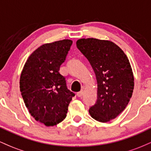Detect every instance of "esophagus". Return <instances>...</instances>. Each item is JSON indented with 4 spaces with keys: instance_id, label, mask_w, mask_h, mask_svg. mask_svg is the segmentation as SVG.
Masks as SVG:
<instances>
[{
    "instance_id": "1",
    "label": "esophagus",
    "mask_w": 151,
    "mask_h": 151,
    "mask_svg": "<svg viewBox=\"0 0 151 151\" xmlns=\"http://www.w3.org/2000/svg\"><path fill=\"white\" fill-rule=\"evenodd\" d=\"M83 94H84V91H83V90H81L79 92L77 93V96H79V97H81V96H83Z\"/></svg>"
}]
</instances>
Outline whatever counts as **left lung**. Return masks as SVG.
Here are the masks:
<instances>
[{
    "instance_id": "left-lung-1",
    "label": "left lung",
    "mask_w": 151,
    "mask_h": 151,
    "mask_svg": "<svg viewBox=\"0 0 151 151\" xmlns=\"http://www.w3.org/2000/svg\"><path fill=\"white\" fill-rule=\"evenodd\" d=\"M77 47L89 60L97 81V99L90 107V115L99 122H108L126 109L132 96L134 78L129 59L109 40L82 38Z\"/></svg>"
}]
</instances>
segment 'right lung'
I'll return each instance as SVG.
<instances>
[{
	"label": "right lung",
	"mask_w": 151,
	"mask_h": 151,
	"mask_svg": "<svg viewBox=\"0 0 151 151\" xmlns=\"http://www.w3.org/2000/svg\"><path fill=\"white\" fill-rule=\"evenodd\" d=\"M72 45L70 40L42 45L31 54L21 72L20 89L24 103L31 116L47 126L65 119L75 96L59 72Z\"/></svg>",
	"instance_id": "right-lung-1"
}]
</instances>
